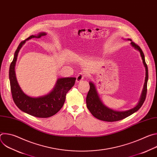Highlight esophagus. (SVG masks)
Here are the masks:
<instances>
[{
    "label": "esophagus",
    "mask_w": 157,
    "mask_h": 157,
    "mask_svg": "<svg viewBox=\"0 0 157 157\" xmlns=\"http://www.w3.org/2000/svg\"><path fill=\"white\" fill-rule=\"evenodd\" d=\"M85 76H86V75L84 73H79L77 76H76V81L78 82H81L82 80H83L85 78Z\"/></svg>",
    "instance_id": "34e87169"
}]
</instances>
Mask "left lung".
Masks as SVG:
<instances>
[{
    "label": "left lung",
    "instance_id": "left-lung-1",
    "mask_svg": "<svg viewBox=\"0 0 157 157\" xmlns=\"http://www.w3.org/2000/svg\"><path fill=\"white\" fill-rule=\"evenodd\" d=\"M128 40L131 41V44L132 47L140 52L142 59L143 60V63L146 69L145 81L140 100L136 107L126 111L120 112L109 109L102 104L98 96L94 84L90 82H89L90 89H89V91L86 97V105L87 109L90 111L92 115L99 120L106 122H115L122 120L137 112L142 107L145 100L147 92V81L148 78L147 64L145 63L144 54L140 47L133 41H132L130 39H128Z\"/></svg>",
    "mask_w": 157,
    "mask_h": 157
}]
</instances>
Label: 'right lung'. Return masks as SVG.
<instances>
[{
    "label": "right lung",
    "mask_w": 157,
    "mask_h": 157,
    "mask_svg": "<svg viewBox=\"0 0 157 157\" xmlns=\"http://www.w3.org/2000/svg\"><path fill=\"white\" fill-rule=\"evenodd\" d=\"M47 34L40 33L37 36L31 35L25 40L22 41L16 50L13 59L9 69L10 89L13 100L16 105L24 113L32 116L40 118H47L56 114L62 108L66 99V95L75 85L76 78H64L58 79L53 90L48 94L39 98H32L27 96L21 90L17 82L15 65L20 49L26 40L32 38H41Z\"/></svg>",
    "instance_id": "add662e5"
}]
</instances>
